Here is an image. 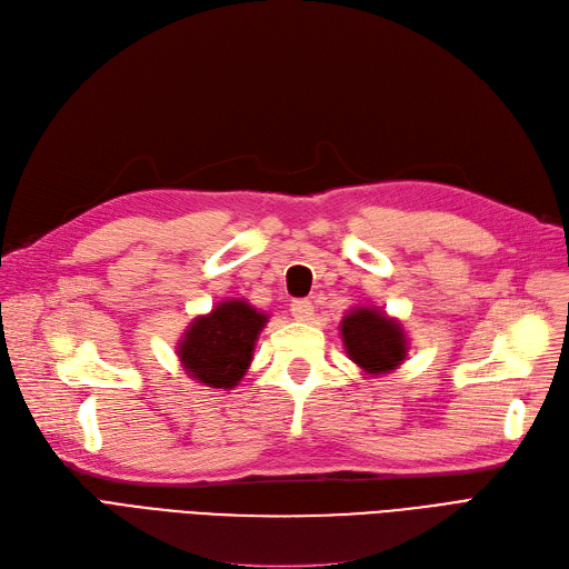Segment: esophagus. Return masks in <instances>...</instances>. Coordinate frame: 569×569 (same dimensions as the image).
Returning a JSON list of instances; mask_svg holds the SVG:
<instances>
[{"label": "esophagus", "instance_id": "34e87169", "mask_svg": "<svg viewBox=\"0 0 569 569\" xmlns=\"http://www.w3.org/2000/svg\"><path fill=\"white\" fill-rule=\"evenodd\" d=\"M290 311H292V317H296L298 321H311L313 305L309 300H296V302L290 305Z\"/></svg>", "mask_w": 569, "mask_h": 569}]
</instances>
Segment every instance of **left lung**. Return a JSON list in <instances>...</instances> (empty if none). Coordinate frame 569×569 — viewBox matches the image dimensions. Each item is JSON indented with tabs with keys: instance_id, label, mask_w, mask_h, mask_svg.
Masks as SVG:
<instances>
[{
	"instance_id": "1",
	"label": "left lung",
	"mask_w": 569,
	"mask_h": 569,
	"mask_svg": "<svg viewBox=\"0 0 569 569\" xmlns=\"http://www.w3.org/2000/svg\"><path fill=\"white\" fill-rule=\"evenodd\" d=\"M340 338L349 361L368 377L398 370L410 351L403 323L377 305L351 307L340 321Z\"/></svg>"
}]
</instances>
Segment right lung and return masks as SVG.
<instances>
[{
    "instance_id": "1",
    "label": "right lung",
    "mask_w": 569,
    "mask_h": 569,
    "mask_svg": "<svg viewBox=\"0 0 569 569\" xmlns=\"http://www.w3.org/2000/svg\"><path fill=\"white\" fill-rule=\"evenodd\" d=\"M269 313L243 298L218 302L208 313H199L176 345L182 370L203 387L231 391L250 368L252 351Z\"/></svg>"
}]
</instances>
